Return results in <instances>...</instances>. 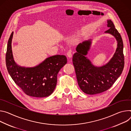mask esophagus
I'll list each match as a JSON object with an SVG mask.
<instances>
[{
	"mask_svg": "<svg viewBox=\"0 0 131 131\" xmlns=\"http://www.w3.org/2000/svg\"><path fill=\"white\" fill-rule=\"evenodd\" d=\"M67 56H68V57L71 58L72 56V51H71V50H69V51L67 52Z\"/></svg>",
	"mask_w": 131,
	"mask_h": 131,
	"instance_id": "obj_1",
	"label": "esophagus"
}]
</instances>
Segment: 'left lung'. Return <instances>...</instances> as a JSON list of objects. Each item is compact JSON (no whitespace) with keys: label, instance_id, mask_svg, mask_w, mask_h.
Segmentation results:
<instances>
[{"label":"left lung","instance_id":"obj_1","mask_svg":"<svg viewBox=\"0 0 131 131\" xmlns=\"http://www.w3.org/2000/svg\"><path fill=\"white\" fill-rule=\"evenodd\" d=\"M109 28L105 33L113 35L118 42L115 52L106 65L96 67L85 56L88 53L91 40L85 41L78 45L73 55L74 65L78 84L85 94L94 95L109 90L121 74L124 66L123 43L120 34L111 20L107 21Z\"/></svg>","mask_w":131,"mask_h":131}]
</instances>
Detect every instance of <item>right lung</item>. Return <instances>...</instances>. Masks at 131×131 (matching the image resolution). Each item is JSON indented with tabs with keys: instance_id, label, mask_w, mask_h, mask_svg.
Segmentation results:
<instances>
[{
	"instance_id": "right-lung-1",
	"label": "right lung",
	"mask_w": 131,
	"mask_h": 131,
	"mask_svg": "<svg viewBox=\"0 0 131 131\" xmlns=\"http://www.w3.org/2000/svg\"><path fill=\"white\" fill-rule=\"evenodd\" d=\"M13 32L9 38L6 54V63L9 73L23 92L30 96L45 97L50 95L57 84V74L67 63L63 55L50 57L38 66L26 68L18 66L14 61L11 49Z\"/></svg>"
}]
</instances>
